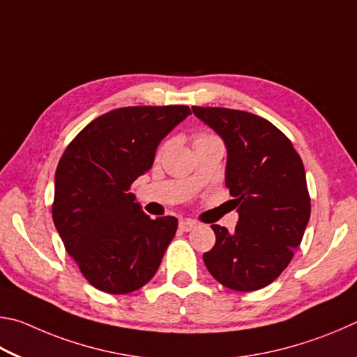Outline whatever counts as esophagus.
Wrapping results in <instances>:
<instances>
[{
  "instance_id": "obj_1",
  "label": "esophagus",
  "mask_w": 357,
  "mask_h": 357,
  "mask_svg": "<svg viewBox=\"0 0 357 357\" xmlns=\"http://www.w3.org/2000/svg\"><path fill=\"white\" fill-rule=\"evenodd\" d=\"M196 226V222L192 220H182L178 222V227L180 230H183V232H190V230Z\"/></svg>"
}]
</instances>
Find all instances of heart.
I'll use <instances>...</instances> for the list:
<instances>
[{
    "mask_svg": "<svg viewBox=\"0 0 357 357\" xmlns=\"http://www.w3.org/2000/svg\"><path fill=\"white\" fill-rule=\"evenodd\" d=\"M207 137H213V136H208V135H202V136H199L197 139H207Z\"/></svg>",
    "mask_w": 357,
    "mask_h": 357,
    "instance_id": "b5f03b06",
    "label": "heart"
}]
</instances>
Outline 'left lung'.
I'll list each match as a JSON object with an SVG mask.
<instances>
[{
  "label": "left lung",
  "instance_id": "1",
  "mask_svg": "<svg viewBox=\"0 0 357 357\" xmlns=\"http://www.w3.org/2000/svg\"><path fill=\"white\" fill-rule=\"evenodd\" d=\"M226 144V186L235 197L234 232L213 224L216 243L204 261L218 282L236 291L264 289L301 245L310 218L304 165L282 131L255 114L192 106Z\"/></svg>",
  "mask_w": 357,
  "mask_h": 357
}]
</instances>
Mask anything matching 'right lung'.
<instances>
[{
	"instance_id": "1",
	"label": "right lung",
	"mask_w": 357,
	"mask_h": 357,
	"mask_svg": "<svg viewBox=\"0 0 357 357\" xmlns=\"http://www.w3.org/2000/svg\"><path fill=\"white\" fill-rule=\"evenodd\" d=\"M188 106H128L97 117L68 144L54 174L53 222L96 289L125 295L155 276L174 216L149 218L130 186L153 165L160 142Z\"/></svg>"
}]
</instances>
